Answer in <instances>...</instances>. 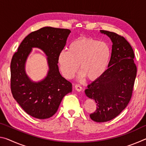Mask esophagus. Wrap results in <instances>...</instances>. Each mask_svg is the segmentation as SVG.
I'll return each instance as SVG.
<instances>
[{
    "mask_svg": "<svg viewBox=\"0 0 146 146\" xmlns=\"http://www.w3.org/2000/svg\"><path fill=\"white\" fill-rule=\"evenodd\" d=\"M75 89L76 91H78V92H80V91H81L82 90V88L81 87V86L79 85V84H76L75 86Z\"/></svg>",
    "mask_w": 146,
    "mask_h": 146,
    "instance_id": "1",
    "label": "esophagus"
}]
</instances>
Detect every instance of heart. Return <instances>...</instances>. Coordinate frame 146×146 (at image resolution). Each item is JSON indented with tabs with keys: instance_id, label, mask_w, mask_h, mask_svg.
Returning a JSON list of instances; mask_svg holds the SVG:
<instances>
[{
	"instance_id": "heart-1",
	"label": "heart",
	"mask_w": 146,
	"mask_h": 146,
	"mask_svg": "<svg viewBox=\"0 0 146 146\" xmlns=\"http://www.w3.org/2000/svg\"><path fill=\"white\" fill-rule=\"evenodd\" d=\"M111 56L108 44L89 37H80L73 41L68 51L58 54V63L63 76L71 79L78 71V79L95 80L105 73Z\"/></svg>"
}]
</instances>
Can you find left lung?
<instances>
[{
	"label": "left lung",
	"instance_id": "left-lung-1",
	"mask_svg": "<svg viewBox=\"0 0 146 146\" xmlns=\"http://www.w3.org/2000/svg\"><path fill=\"white\" fill-rule=\"evenodd\" d=\"M100 31L112 42L111 55L105 73L88 86L85 94L97 106L90 118L104 122L117 117L126 108L131 98L137 67L134 52L125 38L113 32Z\"/></svg>",
	"mask_w": 146,
	"mask_h": 146
}]
</instances>
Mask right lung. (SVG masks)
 Here are the masks:
<instances>
[{
	"label": "right lung",
	"mask_w": 146,
	"mask_h": 146,
	"mask_svg": "<svg viewBox=\"0 0 146 146\" xmlns=\"http://www.w3.org/2000/svg\"><path fill=\"white\" fill-rule=\"evenodd\" d=\"M71 31L44 27L29 33L22 42L11 62V90L13 98L24 111L34 118L46 119L57 111L64 96L72 91V84L62 76L58 56ZM33 48H40L47 56V75L38 82L27 75L25 63Z\"/></svg>",
	"instance_id": "right-lung-1"
}]
</instances>
